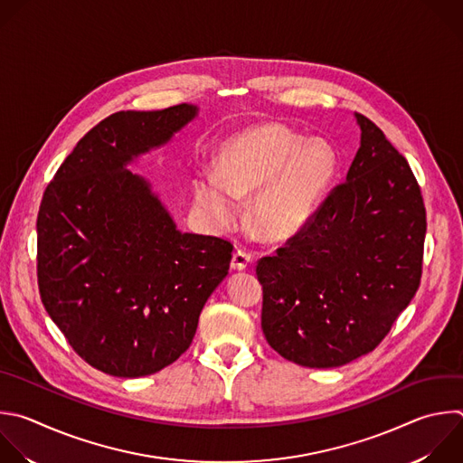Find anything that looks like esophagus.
Returning a JSON list of instances; mask_svg holds the SVG:
<instances>
[{
	"instance_id": "1",
	"label": "esophagus",
	"mask_w": 463,
	"mask_h": 463,
	"mask_svg": "<svg viewBox=\"0 0 463 463\" xmlns=\"http://www.w3.org/2000/svg\"><path fill=\"white\" fill-rule=\"evenodd\" d=\"M250 261H252V256H250L249 252H245V250H236V252L232 254L231 267H232L234 270H243V269L249 267Z\"/></svg>"
}]
</instances>
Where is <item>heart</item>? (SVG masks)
<instances>
[{
    "mask_svg": "<svg viewBox=\"0 0 463 463\" xmlns=\"http://www.w3.org/2000/svg\"><path fill=\"white\" fill-rule=\"evenodd\" d=\"M340 173V156L326 139H307L283 125L249 128L220 148L216 173L193 182L198 211L214 225L238 220V202L252 198L249 220L258 236L283 241L311 223Z\"/></svg>",
    "mask_w": 463,
    "mask_h": 463,
    "instance_id": "b5f03b06",
    "label": "heart"
}]
</instances>
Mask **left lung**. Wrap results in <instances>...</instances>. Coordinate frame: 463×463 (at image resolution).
Masks as SVG:
<instances>
[{
    "instance_id": "obj_1",
    "label": "left lung",
    "mask_w": 463,
    "mask_h": 463,
    "mask_svg": "<svg viewBox=\"0 0 463 463\" xmlns=\"http://www.w3.org/2000/svg\"><path fill=\"white\" fill-rule=\"evenodd\" d=\"M344 184L301 232L256 265L269 345L303 367L345 365L371 351L418 290L425 205L402 154L364 114Z\"/></svg>"
}]
</instances>
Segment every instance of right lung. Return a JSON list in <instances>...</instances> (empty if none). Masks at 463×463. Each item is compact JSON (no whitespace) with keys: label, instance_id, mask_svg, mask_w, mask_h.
I'll list each match as a JSON object with an SVG mask.
<instances>
[{"label":"right lung","instance_id":"obj_1","mask_svg":"<svg viewBox=\"0 0 463 463\" xmlns=\"http://www.w3.org/2000/svg\"><path fill=\"white\" fill-rule=\"evenodd\" d=\"M198 109L119 110L92 127L43 193L38 287L71 347L119 378L162 371L191 345L232 243L180 232L127 165L167 143Z\"/></svg>","mask_w":463,"mask_h":463}]
</instances>
